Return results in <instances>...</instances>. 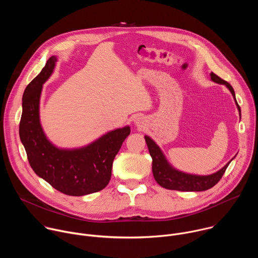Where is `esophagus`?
<instances>
[{
  "instance_id": "obj_1",
  "label": "esophagus",
  "mask_w": 258,
  "mask_h": 258,
  "mask_svg": "<svg viewBox=\"0 0 258 258\" xmlns=\"http://www.w3.org/2000/svg\"><path fill=\"white\" fill-rule=\"evenodd\" d=\"M135 123H136V124H137V126H139V127L144 126V120H143V118H141V117L137 118V119L135 120Z\"/></svg>"
}]
</instances>
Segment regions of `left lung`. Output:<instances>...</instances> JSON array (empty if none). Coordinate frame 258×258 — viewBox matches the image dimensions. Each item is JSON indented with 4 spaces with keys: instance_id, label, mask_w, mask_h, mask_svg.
Here are the masks:
<instances>
[{
    "instance_id": "8db88e82",
    "label": "left lung",
    "mask_w": 258,
    "mask_h": 258,
    "mask_svg": "<svg viewBox=\"0 0 258 258\" xmlns=\"http://www.w3.org/2000/svg\"><path fill=\"white\" fill-rule=\"evenodd\" d=\"M211 80L215 83L225 85L226 87L230 90V92L233 95V98L235 100V103L237 105L240 117H241V109L240 106L237 103L235 92L232 86L221 79L219 76H217L214 73L210 74ZM145 140L149 149V153L152 157V171L155 180L159 185H161L164 188L171 189V190H179V191H204L207 189L212 188L214 185H216L220 179L222 178L223 174L231 161L236 157L232 158L222 169H220L217 172L210 174V175H196V174H189L182 172L180 170H177L171 165L168 160L166 159L165 155L163 154L160 147L148 136H145Z\"/></svg>"
}]
</instances>
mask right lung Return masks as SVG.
<instances>
[{
	"label": "right lung",
	"mask_w": 258,
	"mask_h": 258,
	"mask_svg": "<svg viewBox=\"0 0 258 258\" xmlns=\"http://www.w3.org/2000/svg\"><path fill=\"white\" fill-rule=\"evenodd\" d=\"M56 60V56H50L23 93L20 140L36 175L64 195H90L108 184L113 160L131 134V127L126 125L110 131L81 148L61 149L54 146L41 126L39 103L42 85L51 76Z\"/></svg>",
	"instance_id": "add662e5"
}]
</instances>
